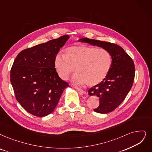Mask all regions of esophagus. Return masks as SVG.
<instances>
[{
    "mask_svg": "<svg viewBox=\"0 0 152 152\" xmlns=\"http://www.w3.org/2000/svg\"><path fill=\"white\" fill-rule=\"evenodd\" d=\"M75 88H76V90H77L78 91H79V92H80L81 93H82V94H86V92L85 90H82V89H81V88H78V87H75Z\"/></svg>",
    "mask_w": 152,
    "mask_h": 152,
    "instance_id": "esophagus-1",
    "label": "esophagus"
}]
</instances>
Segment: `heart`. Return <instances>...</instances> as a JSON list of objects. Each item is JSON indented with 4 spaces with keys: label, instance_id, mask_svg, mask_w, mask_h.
I'll return each mask as SVG.
<instances>
[{
    "label": "heart",
    "instance_id": "b5f03b06",
    "mask_svg": "<svg viewBox=\"0 0 152 152\" xmlns=\"http://www.w3.org/2000/svg\"><path fill=\"white\" fill-rule=\"evenodd\" d=\"M112 62V56L107 49L80 45L68 47L64 56L57 55L54 60V66L62 80H67L75 69L77 73L72 82L77 85L87 83L92 87L107 77Z\"/></svg>",
    "mask_w": 152,
    "mask_h": 152
}]
</instances>
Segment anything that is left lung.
I'll use <instances>...</instances> for the list:
<instances>
[{
  "mask_svg": "<svg viewBox=\"0 0 152 152\" xmlns=\"http://www.w3.org/2000/svg\"><path fill=\"white\" fill-rule=\"evenodd\" d=\"M78 41L105 48L111 54L112 62L107 77L101 83L91 87L88 92L89 95H95L100 99L99 106L94 109L95 112H111L122 104L133 86L135 78L133 60L117 44L88 38H82Z\"/></svg>",
  "mask_w": 152,
  "mask_h": 152,
  "instance_id": "obj_1",
  "label": "left lung"
}]
</instances>
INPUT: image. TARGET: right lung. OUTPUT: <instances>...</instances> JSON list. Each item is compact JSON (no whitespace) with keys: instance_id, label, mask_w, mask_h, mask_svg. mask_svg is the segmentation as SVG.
<instances>
[{"instance_id":"1","label":"right lung","mask_w":152,"mask_h":152,"mask_svg":"<svg viewBox=\"0 0 152 152\" xmlns=\"http://www.w3.org/2000/svg\"><path fill=\"white\" fill-rule=\"evenodd\" d=\"M69 38L64 35L21 51L10 70V82L16 100L34 116L51 113L69 83L56 72L54 60Z\"/></svg>"}]
</instances>
